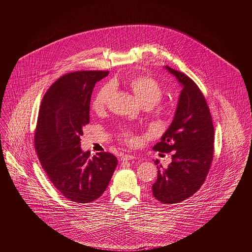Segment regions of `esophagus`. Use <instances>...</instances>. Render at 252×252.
<instances>
[{"label": "esophagus", "instance_id": "esophagus-1", "mask_svg": "<svg viewBox=\"0 0 252 252\" xmlns=\"http://www.w3.org/2000/svg\"><path fill=\"white\" fill-rule=\"evenodd\" d=\"M133 158H135V156L132 155V154H125V155L122 156L121 160L122 161H127V160H132Z\"/></svg>", "mask_w": 252, "mask_h": 252}]
</instances>
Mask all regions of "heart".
<instances>
[{
  "instance_id": "1",
  "label": "heart",
  "mask_w": 252,
  "mask_h": 252,
  "mask_svg": "<svg viewBox=\"0 0 252 252\" xmlns=\"http://www.w3.org/2000/svg\"><path fill=\"white\" fill-rule=\"evenodd\" d=\"M129 86L136 99L145 108L153 107L163 96L161 86L150 76H135L129 80ZM113 91L114 86L112 84H107L97 92L92 102V108L96 113H101L108 107ZM122 137L127 142L134 141L133 136L128 131H124Z\"/></svg>"
}]
</instances>
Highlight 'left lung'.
I'll return each instance as SVG.
<instances>
[{
  "instance_id": "8db88e82",
  "label": "left lung",
  "mask_w": 252,
  "mask_h": 252,
  "mask_svg": "<svg viewBox=\"0 0 252 252\" xmlns=\"http://www.w3.org/2000/svg\"><path fill=\"white\" fill-rule=\"evenodd\" d=\"M182 86L174 119L153 146L155 151L172 152V162L163 168L159 160L152 194L163 204H177L190 198L204 184L214 156V126L207 102L195 82L165 66Z\"/></svg>"
}]
</instances>
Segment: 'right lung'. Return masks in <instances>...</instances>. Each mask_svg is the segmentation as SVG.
<instances>
[{"label":"right lung","instance_id":"obj_1","mask_svg":"<svg viewBox=\"0 0 252 252\" xmlns=\"http://www.w3.org/2000/svg\"><path fill=\"white\" fill-rule=\"evenodd\" d=\"M109 71H78L60 77L45 93L37 119L34 147L53 186L66 199L91 203L106 191L118 164L110 152L91 157L83 151V127L90 122L95 84Z\"/></svg>","mask_w":252,"mask_h":252}]
</instances>
